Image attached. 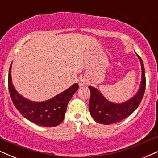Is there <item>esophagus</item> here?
Instances as JSON below:
<instances>
[{
  "label": "esophagus",
  "instance_id": "obj_1",
  "mask_svg": "<svg viewBox=\"0 0 158 158\" xmlns=\"http://www.w3.org/2000/svg\"><path fill=\"white\" fill-rule=\"evenodd\" d=\"M78 81H79L80 86H83V85H85V84H86V81H85L84 77H80Z\"/></svg>",
  "mask_w": 158,
  "mask_h": 158
}]
</instances>
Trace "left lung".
<instances>
[{
  "label": "left lung",
  "instance_id": "1",
  "mask_svg": "<svg viewBox=\"0 0 158 158\" xmlns=\"http://www.w3.org/2000/svg\"><path fill=\"white\" fill-rule=\"evenodd\" d=\"M137 55L141 65V81L139 91L130 100L122 103H115L107 100L98 89L89 86L91 91L89 111L92 118L102 124H111L120 122L129 116L139 107L146 88V77L143 61Z\"/></svg>",
  "mask_w": 158,
  "mask_h": 158
}]
</instances>
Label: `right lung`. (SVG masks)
Returning <instances> with one entry per match:
<instances>
[{
  "label": "right lung",
  "instance_id": "add662e5",
  "mask_svg": "<svg viewBox=\"0 0 158 158\" xmlns=\"http://www.w3.org/2000/svg\"><path fill=\"white\" fill-rule=\"evenodd\" d=\"M12 64V62H11ZM11 64L9 68V91L13 104L19 112L33 123L42 127H56L60 124L65 116L68 102L79 86L75 83L63 92L43 102H34L25 98L16 91L11 81Z\"/></svg>",
  "mask_w": 158,
  "mask_h": 158
}]
</instances>
